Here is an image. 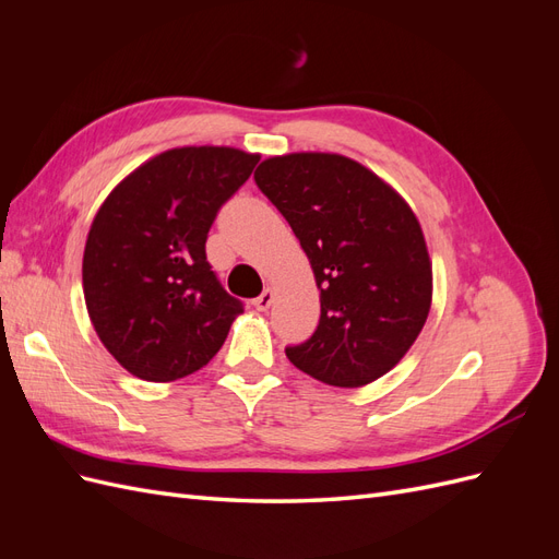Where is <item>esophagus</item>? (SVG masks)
Returning a JSON list of instances; mask_svg holds the SVG:
<instances>
[{"mask_svg": "<svg viewBox=\"0 0 559 559\" xmlns=\"http://www.w3.org/2000/svg\"><path fill=\"white\" fill-rule=\"evenodd\" d=\"M273 300H275V292L273 289H265L257 300H253V306H257V310L265 312L270 306H273Z\"/></svg>", "mask_w": 559, "mask_h": 559, "instance_id": "esophagus-1", "label": "esophagus"}]
</instances>
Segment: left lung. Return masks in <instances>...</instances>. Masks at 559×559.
Wrapping results in <instances>:
<instances>
[{"label":"left lung","instance_id":"obj_1","mask_svg":"<svg viewBox=\"0 0 559 559\" xmlns=\"http://www.w3.org/2000/svg\"><path fill=\"white\" fill-rule=\"evenodd\" d=\"M253 179L296 233L319 289V326L286 357L333 386L389 373L417 341L433 294L408 202L361 163L319 151L265 158Z\"/></svg>","mask_w":559,"mask_h":559}]
</instances>
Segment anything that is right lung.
<instances>
[{
    "mask_svg": "<svg viewBox=\"0 0 559 559\" xmlns=\"http://www.w3.org/2000/svg\"><path fill=\"white\" fill-rule=\"evenodd\" d=\"M259 158L233 146L167 148L99 205L83 249V298L97 337L134 378L173 382L222 349L242 302L218 284L205 242Z\"/></svg>",
    "mask_w": 559,
    "mask_h": 559,
    "instance_id": "obj_1",
    "label": "right lung"
}]
</instances>
